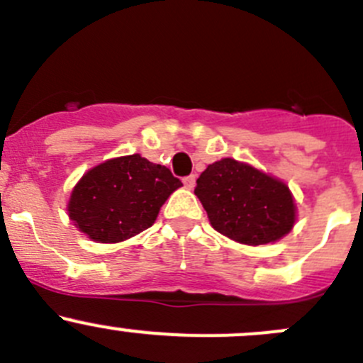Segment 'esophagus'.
Listing matches in <instances>:
<instances>
[{
	"instance_id": "1",
	"label": "esophagus",
	"mask_w": 363,
	"mask_h": 363,
	"mask_svg": "<svg viewBox=\"0 0 363 363\" xmlns=\"http://www.w3.org/2000/svg\"><path fill=\"white\" fill-rule=\"evenodd\" d=\"M183 185H185V189L192 190L196 186V174H190V177L183 178Z\"/></svg>"
}]
</instances>
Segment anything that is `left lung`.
<instances>
[{"label":"left lung","mask_w":363,"mask_h":363,"mask_svg":"<svg viewBox=\"0 0 363 363\" xmlns=\"http://www.w3.org/2000/svg\"><path fill=\"white\" fill-rule=\"evenodd\" d=\"M213 229L223 236L259 246L274 242L292 230V192L278 178L234 159L209 164L194 190Z\"/></svg>","instance_id":"left-lung-1"}]
</instances>
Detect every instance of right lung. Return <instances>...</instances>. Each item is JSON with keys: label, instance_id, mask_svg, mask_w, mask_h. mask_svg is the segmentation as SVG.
<instances>
[{"label": "right lung", "instance_id": "add662e5", "mask_svg": "<svg viewBox=\"0 0 363 363\" xmlns=\"http://www.w3.org/2000/svg\"><path fill=\"white\" fill-rule=\"evenodd\" d=\"M182 182L140 154L110 159L80 178L68 213L92 241L121 242L154 225L160 206Z\"/></svg>", "mask_w": 363, "mask_h": 363}]
</instances>
